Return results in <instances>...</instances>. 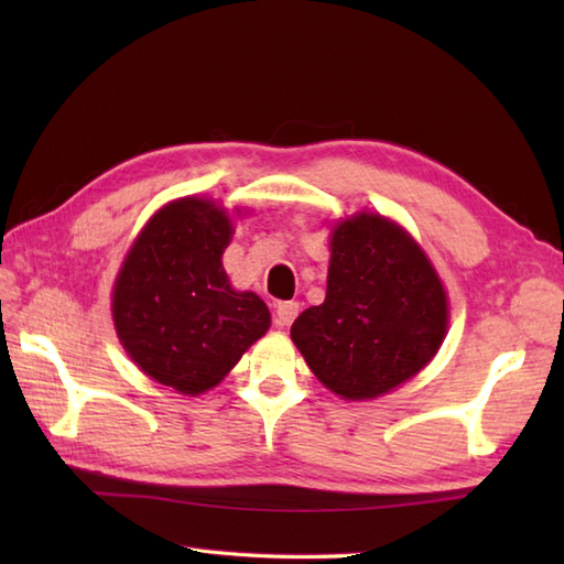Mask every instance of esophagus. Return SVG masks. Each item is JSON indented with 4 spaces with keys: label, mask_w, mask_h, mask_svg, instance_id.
Listing matches in <instances>:
<instances>
[{
    "label": "esophagus",
    "mask_w": 564,
    "mask_h": 564,
    "mask_svg": "<svg viewBox=\"0 0 564 564\" xmlns=\"http://www.w3.org/2000/svg\"><path fill=\"white\" fill-rule=\"evenodd\" d=\"M297 310H301V305H297L295 301H283L275 305V317H273V325L275 327H291L293 319L297 317Z\"/></svg>",
    "instance_id": "1"
}]
</instances>
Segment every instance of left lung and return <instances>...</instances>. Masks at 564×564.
<instances>
[{
	"instance_id": "8db88e82",
	"label": "left lung",
	"mask_w": 564,
	"mask_h": 564,
	"mask_svg": "<svg viewBox=\"0 0 564 564\" xmlns=\"http://www.w3.org/2000/svg\"><path fill=\"white\" fill-rule=\"evenodd\" d=\"M448 325L446 293L402 227L361 213L332 235L325 303L293 322L313 373L349 400L378 398L422 370Z\"/></svg>"
}]
</instances>
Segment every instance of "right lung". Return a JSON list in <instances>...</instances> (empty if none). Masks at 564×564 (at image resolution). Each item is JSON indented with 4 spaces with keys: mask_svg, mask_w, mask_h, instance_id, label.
<instances>
[{
    "mask_svg": "<svg viewBox=\"0 0 564 564\" xmlns=\"http://www.w3.org/2000/svg\"><path fill=\"white\" fill-rule=\"evenodd\" d=\"M230 235L225 210L210 200H174L140 232L118 273L121 344L150 378L184 394L218 386L271 325L261 297L227 281Z\"/></svg>",
    "mask_w": 564,
    "mask_h": 564,
    "instance_id": "add662e5",
    "label": "right lung"
}]
</instances>
